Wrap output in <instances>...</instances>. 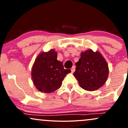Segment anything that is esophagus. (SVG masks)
Returning <instances> with one entry per match:
<instances>
[{"label": "esophagus", "mask_w": 128, "mask_h": 128, "mask_svg": "<svg viewBox=\"0 0 128 128\" xmlns=\"http://www.w3.org/2000/svg\"><path fill=\"white\" fill-rule=\"evenodd\" d=\"M74 71H75V67H74V66H73L71 68V72L73 73Z\"/></svg>", "instance_id": "esophagus-1"}]
</instances>
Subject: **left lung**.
Returning a JSON list of instances; mask_svg holds the SVG:
<instances>
[{
  "label": "left lung",
  "instance_id": "1",
  "mask_svg": "<svg viewBox=\"0 0 128 128\" xmlns=\"http://www.w3.org/2000/svg\"><path fill=\"white\" fill-rule=\"evenodd\" d=\"M73 73L79 86L87 91H95L104 85L109 74L108 66L99 52L89 49L80 54Z\"/></svg>",
  "mask_w": 128,
  "mask_h": 128
}]
</instances>
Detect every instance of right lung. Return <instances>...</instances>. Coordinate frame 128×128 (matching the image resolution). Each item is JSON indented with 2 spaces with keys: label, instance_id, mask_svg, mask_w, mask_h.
<instances>
[{
  "label": "right lung",
  "instance_id": "1",
  "mask_svg": "<svg viewBox=\"0 0 128 128\" xmlns=\"http://www.w3.org/2000/svg\"><path fill=\"white\" fill-rule=\"evenodd\" d=\"M70 72L64 68L62 62L57 60V52L51 49L38 55L32 66V81L40 92L49 93L61 87L63 79Z\"/></svg>",
  "mask_w": 128,
  "mask_h": 128
}]
</instances>
